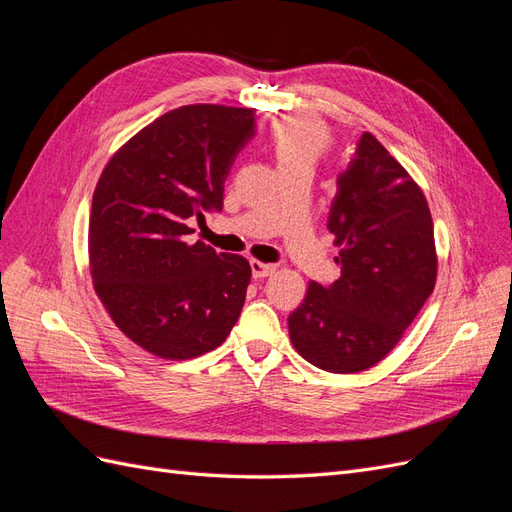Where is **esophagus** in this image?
I'll use <instances>...</instances> for the list:
<instances>
[{"instance_id": "obj_1", "label": "esophagus", "mask_w": 512, "mask_h": 512, "mask_svg": "<svg viewBox=\"0 0 512 512\" xmlns=\"http://www.w3.org/2000/svg\"><path fill=\"white\" fill-rule=\"evenodd\" d=\"M250 267H252V275L256 277V280H260V277H267L275 271V265H267V262H260V260H250Z\"/></svg>"}]
</instances>
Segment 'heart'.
Instances as JSON below:
<instances>
[{
    "mask_svg": "<svg viewBox=\"0 0 512 512\" xmlns=\"http://www.w3.org/2000/svg\"><path fill=\"white\" fill-rule=\"evenodd\" d=\"M269 147L277 168L309 164L314 166L318 158L331 147V132L322 121L314 117H286L277 121L269 134Z\"/></svg>",
    "mask_w": 512,
    "mask_h": 512,
    "instance_id": "1",
    "label": "heart"
}]
</instances>
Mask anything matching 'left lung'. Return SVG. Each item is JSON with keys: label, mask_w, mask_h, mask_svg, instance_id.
Wrapping results in <instances>:
<instances>
[{"label": "left lung", "mask_w": 512, "mask_h": 512, "mask_svg": "<svg viewBox=\"0 0 512 512\" xmlns=\"http://www.w3.org/2000/svg\"><path fill=\"white\" fill-rule=\"evenodd\" d=\"M329 230L342 247V275L309 282L288 316L290 342L305 361L356 374L380 363L436 286L438 254L427 200L378 138L363 132L337 179Z\"/></svg>", "instance_id": "obj_1"}]
</instances>
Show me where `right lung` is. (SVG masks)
<instances>
[{
    "label": "right lung",
    "instance_id": "obj_1",
    "mask_svg": "<svg viewBox=\"0 0 512 512\" xmlns=\"http://www.w3.org/2000/svg\"><path fill=\"white\" fill-rule=\"evenodd\" d=\"M256 108L188 104L108 160L89 215V271L119 331L168 361L224 344L245 303L243 256L188 243L190 218L222 211L224 181L254 136Z\"/></svg>",
    "mask_w": 512,
    "mask_h": 512
}]
</instances>
